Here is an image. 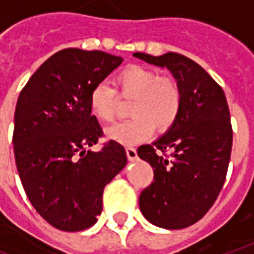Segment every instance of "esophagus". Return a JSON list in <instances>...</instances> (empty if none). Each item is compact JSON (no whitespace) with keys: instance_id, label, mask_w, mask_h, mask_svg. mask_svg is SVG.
<instances>
[{"instance_id":"obj_1","label":"esophagus","mask_w":254,"mask_h":254,"mask_svg":"<svg viewBox=\"0 0 254 254\" xmlns=\"http://www.w3.org/2000/svg\"><path fill=\"white\" fill-rule=\"evenodd\" d=\"M125 152H127V159L132 162V160H136L137 159V153H136V149L135 147H127L125 149Z\"/></svg>"}]
</instances>
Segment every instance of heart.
<instances>
[{"label":"heart","instance_id":"heart-1","mask_svg":"<svg viewBox=\"0 0 254 254\" xmlns=\"http://www.w3.org/2000/svg\"><path fill=\"white\" fill-rule=\"evenodd\" d=\"M119 98L132 100L129 119L111 127L107 136L122 144H136L153 133L169 130L179 118L183 105L180 83L171 75H160L153 68L129 66L115 78V90L101 83L90 94V111L104 124H112L118 117Z\"/></svg>","mask_w":254,"mask_h":254}]
</instances>
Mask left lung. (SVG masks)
Listing matches in <instances>:
<instances>
[{"label": "left lung", "instance_id": "left-lung-1", "mask_svg": "<svg viewBox=\"0 0 254 254\" xmlns=\"http://www.w3.org/2000/svg\"><path fill=\"white\" fill-rule=\"evenodd\" d=\"M133 56L166 67L181 85L176 124L152 144H142L137 156L154 173L139 197L143 216L159 228L183 229L198 222L222 190L233 139L229 107L221 85L194 60L173 52Z\"/></svg>", "mask_w": 254, "mask_h": 254}]
</instances>
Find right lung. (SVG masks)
<instances>
[{
	"label": "right lung",
	"instance_id": "obj_1",
	"mask_svg": "<svg viewBox=\"0 0 254 254\" xmlns=\"http://www.w3.org/2000/svg\"><path fill=\"white\" fill-rule=\"evenodd\" d=\"M124 62L100 50L63 49L33 73L18 97L13 153L38 214L60 231H84L102 211L105 186L127 166L122 144L92 152L102 129L90 94Z\"/></svg>",
	"mask_w": 254,
	"mask_h": 254
}]
</instances>
